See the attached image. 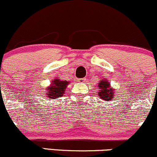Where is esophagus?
<instances>
[{
	"mask_svg": "<svg viewBox=\"0 0 157 157\" xmlns=\"http://www.w3.org/2000/svg\"><path fill=\"white\" fill-rule=\"evenodd\" d=\"M77 82H79V83H84L85 82V78H78L77 79Z\"/></svg>",
	"mask_w": 157,
	"mask_h": 157,
	"instance_id": "34e87169",
	"label": "esophagus"
}]
</instances>
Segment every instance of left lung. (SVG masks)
<instances>
[{"instance_id":"8db88e82","label":"left lung","mask_w":157,"mask_h":157,"mask_svg":"<svg viewBox=\"0 0 157 157\" xmlns=\"http://www.w3.org/2000/svg\"><path fill=\"white\" fill-rule=\"evenodd\" d=\"M98 88L99 89L98 96L100 98L104 99L105 101H110L113 97V89H110V85L107 80H101L98 84Z\"/></svg>"}]
</instances>
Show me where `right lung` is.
I'll return each instance as SVG.
<instances>
[{"label":"right lung","instance_id":"add662e5","mask_svg":"<svg viewBox=\"0 0 157 157\" xmlns=\"http://www.w3.org/2000/svg\"><path fill=\"white\" fill-rule=\"evenodd\" d=\"M68 83L69 82L67 81L60 80L59 78L54 79L52 82L50 87L47 88L46 96L52 99L63 96Z\"/></svg>","mask_w":157,"mask_h":157}]
</instances>
